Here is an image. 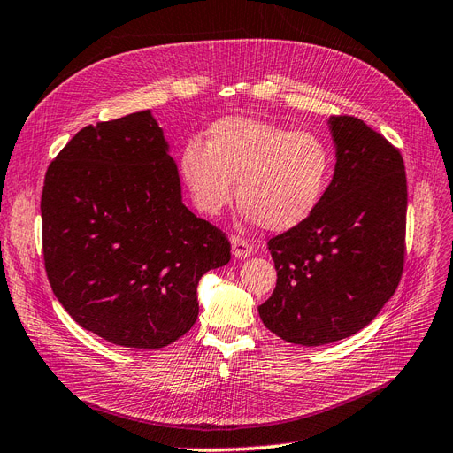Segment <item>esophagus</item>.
I'll return each instance as SVG.
<instances>
[{"label":"esophagus","instance_id":"34e87169","mask_svg":"<svg viewBox=\"0 0 453 453\" xmlns=\"http://www.w3.org/2000/svg\"><path fill=\"white\" fill-rule=\"evenodd\" d=\"M231 250H233V256H235L237 259H244V257L254 254L252 244L244 241L242 237H231Z\"/></svg>","mask_w":453,"mask_h":453}]
</instances>
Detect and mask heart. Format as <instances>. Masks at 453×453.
<instances>
[{
    "instance_id": "heart-1",
    "label": "heart",
    "mask_w": 453,
    "mask_h": 453,
    "mask_svg": "<svg viewBox=\"0 0 453 453\" xmlns=\"http://www.w3.org/2000/svg\"><path fill=\"white\" fill-rule=\"evenodd\" d=\"M179 173L194 207L220 214L235 196L246 220L269 231L301 226L322 201L331 152L311 131H289L265 120L226 116L207 129V142L188 141Z\"/></svg>"
}]
</instances>
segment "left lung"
<instances>
[{"instance_id": "left-lung-1", "label": "left lung", "mask_w": 453, "mask_h": 453, "mask_svg": "<svg viewBox=\"0 0 453 453\" xmlns=\"http://www.w3.org/2000/svg\"><path fill=\"white\" fill-rule=\"evenodd\" d=\"M333 180L306 220L269 241L273 296L257 306L280 339L322 346L369 326L404 264L406 174L399 150L354 116L327 120Z\"/></svg>"}]
</instances>
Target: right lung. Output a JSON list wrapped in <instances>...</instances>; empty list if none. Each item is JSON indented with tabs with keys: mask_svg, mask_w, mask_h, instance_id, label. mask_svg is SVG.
Masks as SVG:
<instances>
[{
	"mask_svg": "<svg viewBox=\"0 0 453 453\" xmlns=\"http://www.w3.org/2000/svg\"><path fill=\"white\" fill-rule=\"evenodd\" d=\"M41 218L54 296L81 327L126 348L180 339L201 276L231 259L224 233L182 203L150 111L82 127L49 165Z\"/></svg>",
	"mask_w": 453,
	"mask_h": 453,
	"instance_id": "obj_1",
	"label": "right lung"
}]
</instances>
